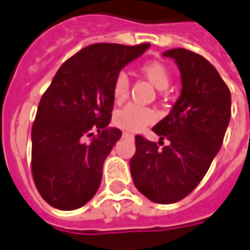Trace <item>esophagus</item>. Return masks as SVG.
I'll use <instances>...</instances> for the list:
<instances>
[{
  "label": "esophagus",
  "instance_id": "obj_1",
  "mask_svg": "<svg viewBox=\"0 0 250 250\" xmlns=\"http://www.w3.org/2000/svg\"><path fill=\"white\" fill-rule=\"evenodd\" d=\"M123 137H128V138H133V134L131 133H128V131H123Z\"/></svg>",
  "mask_w": 250,
  "mask_h": 250
}]
</instances>
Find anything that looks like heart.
<instances>
[{"mask_svg": "<svg viewBox=\"0 0 250 250\" xmlns=\"http://www.w3.org/2000/svg\"><path fill=\"white\" fill-rule=\"evenodd\" d=\"M140 72L146 77V80L151 82L157 89L164 91L170 83L172 75L169 68L161 61H148L140 67ZM130 91V83L125 74H119L113 81L112 95L116 104H123ZM157 120V113L144 106L137 104H127L123 109L117 110L114 114V123L120 128L128 131H138L143 127L151 125Z\"/></svg>", "mask_w": 250, "mask_h": 250, "instance_id": "heart-1", "label": "heart"}]
</instances>
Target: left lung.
<instances>
[{
  "instance_id": "left-lung-1",
  "label": "left lung",
  "mask_w": 250,
  "mask_h": 250,
  "mask_svg": "<svg viewBox=\"0 0 250 250\" xmlns=\"http://www.w3.org/2000/svg\"><path fill=\"white\" fill-rule=\"evenodd\" d=\"M165 57L176 61L182 93L170 113L152 131L168 146L136 136L130 161L134 185L146 199L170 204L185 199L204 178L221 148L231 119V92L218 71L203 56L172 49Z\"/></svg>"
}]
</instances>
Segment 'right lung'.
<instances>
[{"label":"right lung","instance_id":"1","mask_svg":"<svg viewBox=\"0 0 250 250\" xmlns=\"http://www.w3.org/2000/svg\"><path fill=\"white\" fill-rule=\"evenodd\" d=\"M148 47L91 44L62 62L43 93L32 125V175L54 208H80L99 189L104 159L122 137L119 128H107L114 78Z\"/></svg>","mask_w":250,"mask_h":250}]
</instances>
